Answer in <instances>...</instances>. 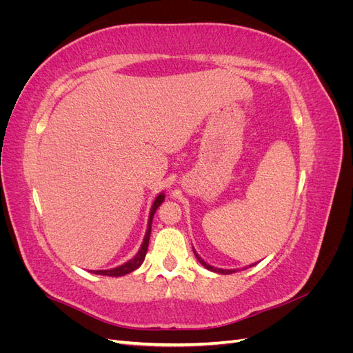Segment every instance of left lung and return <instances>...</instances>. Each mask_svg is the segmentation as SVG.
<instances>
[{
  "label": "left lung",
  "instance_id": "left-lung-1",
  "mask_svg": "<svg viewBox=\"0 0 353 353\" xmlns=\"http://www.w3.org/2000/svg\"><path fill=\"white\" fill-rule=\"evenodd\" d=\"M194 254H196V258L199 259V262L205 266L206 270H209V271H213V272H219V274H232V272H236V271H232V270H219V268H213V266H210L209 263H206L205 261H201L200 258H199V254L194 252Z\"/></svg>",
  "mask_w": 353,
  "mask_h": 353
}]
</instances>
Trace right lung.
Masks as SVG:
<instances>
[{"label":"right lung","mask_w":353,"mask_h":353,"mask_svg":"<svg viewBox=\"0 0 353 353\" xmlns=\"http://www.w3.org/2000/svg\"><path fill=\"white\" fill-rule=\"evenodd\" d=\"M165 200V196L163 194H159L153 203V208H152V212H150V221H148V228H147V232H145V237H144V241H143V245L140 252H138V254L135 256L134 259H131L130 262H126L121 266H117V268H113V270H108V271H94L95 274H100V275H109V276H121V275H125V274H130L132 271H135L138 266H140L145 258V253H147V249H148V240H150V232H152V219H153V215L156 209L160 206V203H162Z\"/></svg>","instance_id":"right-lung-1"}]
</instances>
